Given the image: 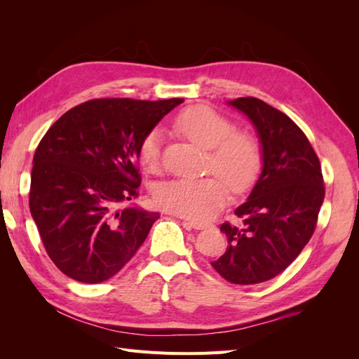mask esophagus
Returning <instances> with one entry per match:
<instances>
[{
	"instance_id": "esophagus-1",
	"label": "esophagus",
	"mask_w": 359,
	"mask_h": 359,
	"mask_svg": "<svg viewBox=\"0 0 359 359\" xmlns=\"http://www.w3.org/2000/svg\"><path fill=\"white\" fill-rule=\"evenodd\" d=\"M184 223H186V224H187V226H190V227H193V229H198V231H201V229H206V227H211V226H212V224L198 223V222H191V220H186Z\"/></svg>"
}]
</instances>
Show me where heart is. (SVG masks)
Here are the masks:
<instances>
[{
    "mask_svg": "<svg viewBox=\"0 0 359 359\" xmlns=\"http://www.w3.org/2000/svg\"><path fill=\"white\" fill-rule=\"evenodd\" d=\"M173 130L190 142L208 149L205 170L215 175L199 180H170L156 186L157 206L194 222H205L220 212L229 198L252 190L262 170V149L256 137L233 130V124L208 106H193L173 119ZM140 166L148 172L161 168V136L151 130L137 149Z\"/></svg>",
    "mask_w": 359,
    "mask_h": 359,
    "instance_id": "obj_1",
    "label": "heart"
}]
</instances>
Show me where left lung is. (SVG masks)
I'll use <instances>...</instances> for the list:
<instances>
[{
	"label": "left lung",
	"mask_w": 359,
	"mask_h": 359,
	"mask_svg": "<svg viewBox=\"0 0 359 359\" xmlns=\"http://www.w3.org/2000/svg\"><path fill=\"white\" fill-rule=\"evenodd\" d=\"M255 124L264 169L248 201L235 214L240 226L224 222L226 253L212 268L233 285H257L278 276L298 257L318 224L325 198L320 161L302 130L256 97L229 102Z\"/></svg>",
	"instance_id": "8db88e82"
}]
</instances>
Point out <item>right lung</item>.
<instances>
[{"instance_id": "1", "label": "right lung", "mask_w": 359, "mask_h": 359, "mask_svg": "<svg viewBox=\"0 0 359 359\" xmlns=\"http://www.w3.org/2000/svg\"><path fill=\"white\" fill-rule=\"evenodd\" d=\"M184 99H93L72 107L32 158L29 210L55 266L81 283L111 278L158 212L118 208L139 196L140 140Z\"/></svg>"}]
</instances>
